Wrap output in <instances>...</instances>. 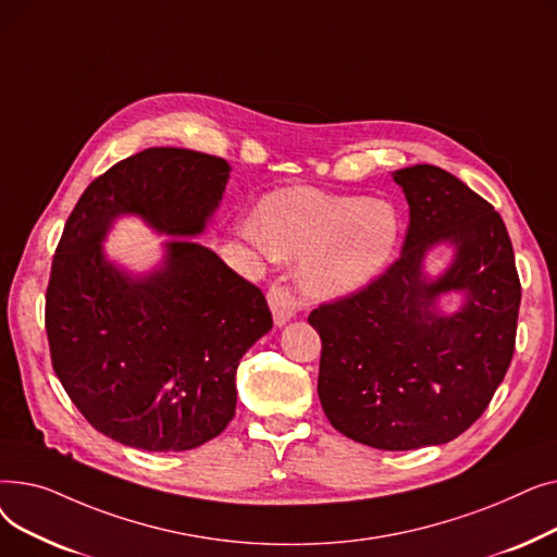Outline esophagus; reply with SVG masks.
Wrapping results in <instances>:
<instances>
[{
	"instance_id": "obj_1",
	"label": "esophagus",
	"mask_w": 557,
	"mask_h": 557,
	"mask_svg": "<svg viewBox=\"0 0 557 557\" xmlns=\"http://www.w3.org/2000/svg\"><path fill=\"white\" fill-rule=\"evenodd\" d=\"M269 307L273 311L275 325H284L286 320L294 318L300 309V300L294 296V290L284 284H273L269 288Z\"/></svg>"
}]
</instances>
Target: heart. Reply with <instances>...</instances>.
Wrapping results in <instances>:
<instances>
[{
  "label": "heart",
  "instance_id": "obj_1",
  "mask_svg": "<svg viewBox=\"0 0 557 557\" xmlns=\"http://www.w3.org/2000/svg\"><path fill=\"white\" fill-rule=\"evenodd\" d=\"M246 237L275 257H307L302 282L309 294L338 298L368 284L391 261L399 216L384 200L290 187L261 202L259 227H246Z\"/></svg>",
  "mask_w": 557,
  "mask_h": 557
}]
</instances>
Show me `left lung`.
I'll list each match as a JSON object with an SVG mask.
<instances>
[{
  "mask_svg": "<svg viewBox=\"0 0 557 557\" xmlns=\"http://www.w3.org/2000/svg\"><path fill=\"white\" fill-rule=\"evenodd\" d=\"M393 178L411 208L401 257L309 323L323 341L318 397L332 426L406 451L445 445L483 416L515 355L521 284L506 223L485 198L433 164ZM437 240L454 243L457 259L424 283L421 257ZM451 287L466 290V307L435 314L434 298Z\"/></svg>",
  "mask_w": 557,
  "mask_h": 557,
  "instance_id": "left-lung-1",
  "label": "left lung"
}]
</instances>
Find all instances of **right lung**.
Returning a JSON list of instances; mask_svg holds the SVG:
<instances>
[{
    "label": "right lung",
    "instance_id": "add662e5",
    "mask_svg": "<svg viewBox=\"0 0 557 557\" xmlns=\"http://www.w3.org/2000/svg\"><path fill=\"white\" fill-rule=\"evenodd\" d=\"M223 158L146 149L95 178L55 246L45 298L51 366L99 433L146 451L216 437L237 408L234 374L273 327L261 288L210 248L171 242L164 269L131 280L101 255L112 219L198 234L227 183Z\"/></svg>",
    "mask_w": 557,
    "mask_h": 557
}]
</instances>
